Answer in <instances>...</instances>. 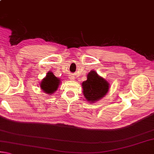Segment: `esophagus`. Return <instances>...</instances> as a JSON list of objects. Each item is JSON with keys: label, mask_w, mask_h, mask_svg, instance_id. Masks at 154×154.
I'll return each mask as SVG.
<instances>
[{"label": "esophagus", "mask_w": 154, "mask_h": 154, "mask_svg": "<svg viewBox=\"0 0 154 154\" xmlns=\"http://www.w3.org/2000/svg\"><path fill=\"white\" fill-rule=\"evenodd\" d=\"M69 79H71V80H75V76H74L73 75H70V76H69Z\"/></svg>", "instance_id": "34e87169"}]
</instances>
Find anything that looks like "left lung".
I'll list each match as a JSON object with an SVG mask.
<instances>
[{
	"mask_svg": "<svg viewBox=\"0 0 154 154\" xmlns=\"http://www.w3.org/2000/svg\"><path fill=\"white\" fill-rule=\"evenodd\" d=\"M83 93L87 101L94 103L100 100L109 92V83L94 71L87 75V80L82 83Z\"/></svg>",
	"mask_w": 154,
	"mask_h": 154,
	"instance_id": "left-lung-1",
	"label": "left lung"
}]
</instances>
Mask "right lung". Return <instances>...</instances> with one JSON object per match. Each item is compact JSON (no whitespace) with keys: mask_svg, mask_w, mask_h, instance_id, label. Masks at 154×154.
<instances>
[{"mask_svg":"<svg viewBox=\"0 0 154 154\" xmlns=\"http://www.w3.org/2000/svg\"><path fill=\"white\" fill-rule=\"evenodd\" d=\"M60 83V81L58 78H57L51 72H49L41 82L40 86L44 92L51 94L58 89Z\"/></svg>","mask_w":154,"mask_h":154,"instance_id":"right-lung-1","label":"right lung"}]
</instances>
